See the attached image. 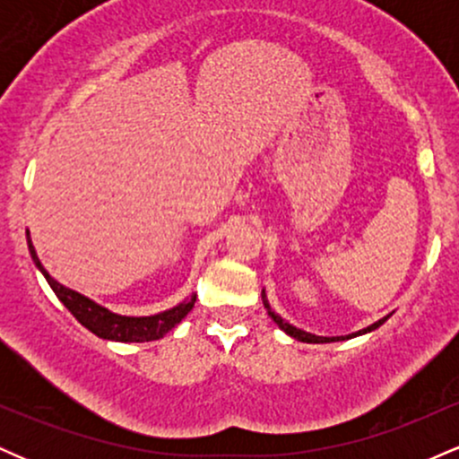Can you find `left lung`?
Segmentation results:
<instances>
[{
  "label": "left lung",
  "mask_w": 459,
  "mask_h": 459,
  "mask_svg": "<svg viewBox=\"0 0 459 459\" xmlns=\"http://www.w3.org/2000/svg\"><path fill=\"white\" fill-rule=\"evenodd\" d=\"M263 296V304H265V308H267V315H270V317L276 321V325L278 328H281L282 332H287L289 336H293V339H298V341H302V343H336V341H345V339H354V336H360V334H367V332H373V330H377L380 328V325L384 324V321H386L388 317H391V315H386V317H382V319H377L376 324H371V325H367V328H362V330H358V332H354V334H347V336H317V334H310V332H304V330H299V328H296V325H291L289 324V321H284L281 315H276L273 313V310L270 308V302H267V298H265V291L261 293Z\"/></svg>",
  "instance_id": "8db88e82"
}]
</instances>
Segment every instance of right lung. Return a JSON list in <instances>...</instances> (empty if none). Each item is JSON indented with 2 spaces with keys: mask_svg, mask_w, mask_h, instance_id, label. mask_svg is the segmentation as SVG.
<instances>
[{
  "mask_svg": "<svg viewBox=\"0 0 459 459\" xmlns=\"http://www.w3.org/2000/svg\"><path fill=\"white\" fill-rule=\"evenodd\" d=\"M25 235H28L31 261H34V265L43 272V276L47 278V282H49V287L54 289L57 299L71 310L73 317H75L83 328H88L92 334L101 336V339L120 341V343H146V341H157L161 339L166 332L175 328L177 324H181V319L194 308V302H196V296H192L186 299V302L163 310V313L149 315V317H127V315L112 313V310L101 307V304L92 302L91 298L82 296V293L73 291V289L57 282L56 278H51L49 272L43 267V263H40L39 255H36L34 246H31L30 230H25Z\"/></svg>",
  "mask_w": 459,
  "mask_h": 459,
  "instance_id": "obj_1",
  "label": "right lung"
}]
</instances>
